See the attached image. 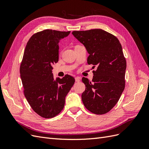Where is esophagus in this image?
Wrapping results in <instances>:
<instances>
[{
  "label": "esophagus",
  "instance_id": "34e87169",
  "mask_svg": "<svg viewBox=\"0 0 149 149\" xmlns=\"http://www.w3.org/2000/svg\"><path fill=\"white\" fill-rule=\"evenodd\" d=\"M75 81L76 82H79L80 81V78L79 77H76L75 78Z\"/></svg>",
  "mask_w": 149,
  "mask_h": 149
}]
</instances>
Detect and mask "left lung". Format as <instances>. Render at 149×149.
<instances>
[{
    "label": "left lung",
    "mask_w": 149,
    "mask_h": 149,
    "mask_svg": "<svg viewBox=\"0 0 149 149\" xmlns=\"http://www.w3.org/2000/svg\"><path fill=\"white\" fill-rule=\"evenodd\" d=\"M89 54L88 63L97 66L92 81L83 77L86 86L81 95L85 107L95 114L110 111L125 88L126 60L121 44L114 35L102 29L73 31Z\"/></svg>",
    "instance_id": "left-lung-1"
}]
</instances>
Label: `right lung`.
I'll use <instances>...</instances> for the list:
<instances>
[{"label":"right lung","instance_id":"right-lung-1","mask_svg":"<svg viewBox=\"0 0 149 149\" xmlns=\"http://www.w3.org/2000/svg\"><path fill=\"white\" fill-rule=\"evenodd\" d=\"M70 33L47 29L33 34L24 51L20 73L24 95L32 109L44 118L60 113L75 79L70 75L54 79L53 65L58 61L61 39Z\"/></svg>","mask_w":149,"mask_h":149}]
</instances>
